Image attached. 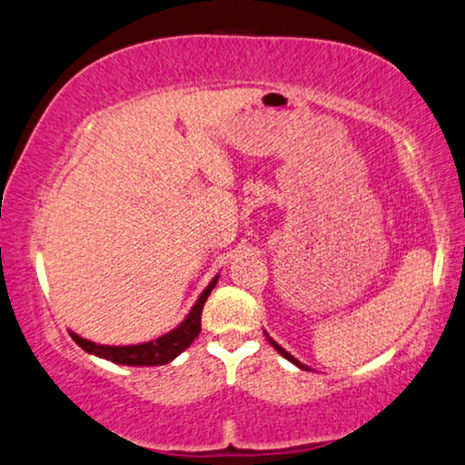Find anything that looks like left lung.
Here are the masks:
<instances>
[{"label": "left lung", "mask_w": 465, "mask_h": 465, "mask_svg": "<svg viewBox=\"0 0 465 465\" xmlns=\"http://www.w3.org/2000/svg\"><path fill=\"white\" fill-rule=\"evenodd\" d=\"M266 339L270 341V345H272V347L276 349V351H278V353H281L282 357H287V360H289L291 363H295V366H297V368H302V370H310V368H307V366H305V363H302V361H299V360H295V357H292V355H291L289 351H284V349H282L281 345H278V342H276V341H274L272 337H270V334H268V332H266Z\"/></svg>", "instance_id": "8db88e82"}]
</instances>
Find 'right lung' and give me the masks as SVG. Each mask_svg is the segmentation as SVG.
<instances>
[{
	"label": "right lung",
	"instance_id": "right-lung-1",
	"mask_svg": "<svg viewBox=\"0 0 465 465\" xmlns=\"http://www.w3.org/2000/svg\"><path fill=\"white\" fill-rule=\"evenodd\" d=\"M218 276L220 274L213 276L212 282L203 289L195 305H193L191 312L187 313V318H184L176 328H173V331L162 334L158 339L139 342V345H99V342L78 337L73 331H70V337H73L76 345L84 349L87 353L102 357V360H108L112 363H120V366H163V363H170L174 357L181 355L184 349L197 339V334L202 332L203 305L208 302L212 289L216 287Z\"/></svg>",
	"mask_w": 465,
	"mask_h": 465
}]
</instances>
